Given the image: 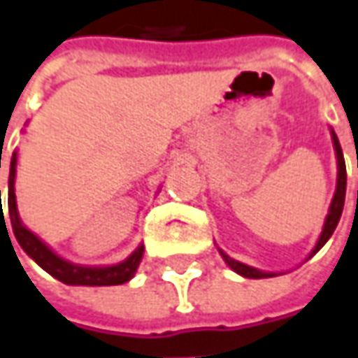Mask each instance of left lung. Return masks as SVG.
<instances>
[{"label": "left lung", "instance_id": "1", "mask_svg": "<svg viewBox=\"0 0 358 358\" xmlns=\"http://www.w3.org/2000/svg\"><path fill=\"white\" fill-rule=\"evenodd\" d=\"M333 144H335V150H337V162H339V178H337V192H335V198H333V202H331V210H329V216L325 220V226H323V234H321V238L317 241V245H315L313 253H317L323 245L327 243V240L333 236V231L337 228V224H339L341 214H343V206H345V192H347V168H345V158H343V150H341V144L339 138H337V134L333 132ZM222 253V257L226 259V264L236 271V273H240L243 278H252V279H264V278H273L271 273H265V271H259V269H255V267H250V265L240 264V262H236V259H231L229 255H226L224 252ZM311 253V255H313Z\"/></svg>", "mask_w": 358, "mask_h": 358}]
</instances>
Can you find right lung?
<instances>
[{
	"label": "right lung",
	"mask_w": 358,
	"mask_h": 358,
	"mask_svg": "<svg viewBox=\"0 0 358 358\" xmlns=\"http://www.w3.org/2000/svg\"><path fill=\"white\" fill-rule=\"evenodd\" d=\"M15 164H17V155L13 152V156H11V166H9L7 210H9V220H11V228H13V234H15V240H17L19 245L27 252V255H31L33 259H35V264L41 265L49 275H53V278L59 279V281H63V283H67V285H99V287H101V285H120V283H127V281L134 275L136 267L141 264L144 248L141 245L136 252L130 255L127 262H122V264L118 265H110V267H79V265L63 262L59 255H55V253L45 245L43 241L39 240L37 236H33L31 231L19 222L17 203H15V190H13V184H15ZM1 214H3V210H1ZM7 236H9V234H7Z\"/></svg>",
	"instance_id": "1"
}]
</instances>
